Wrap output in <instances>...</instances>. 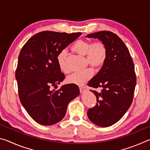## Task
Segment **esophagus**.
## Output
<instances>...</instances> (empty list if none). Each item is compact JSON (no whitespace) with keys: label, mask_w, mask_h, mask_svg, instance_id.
Here are the masks:
<instances>
[{"label":"esophagus","mask_w":150,"mask_h":150,"mask_svg":"<svg viewBox=\"0 0 150 150\" xmlns=\"http://www.w3.org/2000/svg\"><path fill=\"white\" fill-rule=\"evenodd\" d=\"M79 89H80V92H81V93H84V92H85L86 91H87V88H86V87H81L79 88Z\"/></svg>","instance_id":"34e87169"}]
</instances>
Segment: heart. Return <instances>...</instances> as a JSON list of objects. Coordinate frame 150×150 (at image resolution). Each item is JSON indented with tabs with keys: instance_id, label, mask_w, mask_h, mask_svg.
<instances>
[{
	"instance_id": "heart-1",
	"label": "heart",
	"mask_w": 150,
	"mask_h": 150,
	"mask_svg": "<svg viewBox=\"0 0 150 150\" xmlns=\"http://www.w3.org/2000/svg\"><path fill=\"white\" fill-rule=\"evenodd\" d=\"M71 50L76 54L85 56L86 63L89 64L94 69H99L105 64L107 58V48L103 42H92L85 40H79L71 46ZM57 62L59 69L63 73L69 71L66 65V54L62 51L57 55ZM93 75V71L88 68L79 72H75L67 78V83L79 86H82L89 81Z\"/></svg>"
}]
</instances>
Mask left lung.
Instances as JSON below:
<instances>
[{
    "instance_id": "8db88e82",
    "label": "left lung",
    "mask_w": 150,
    "mask_h": 150,
    "mask_svg": "<svg viewBox=\"0 0 150 150\" xmlns=\"http://www.w3.org/2000/svg\"><path fill=\"white\" fill-rule=\"evenodd\" d=\"M86 37L98 38L107 48L105 64L88 83L89 87H100L102 91L98 93L91 90L97 103L87 112L93 123L107 127L120 120L132 103L136 83L134 65L128 49L116 34L100 31Z\"/></svg>"
}]
</instances>
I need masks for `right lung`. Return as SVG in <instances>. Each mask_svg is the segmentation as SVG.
Returning a JSON list of instances; mask_svg holds the SVG:
<instances>
[{"label":"right lung","instance_id":"1","mask_svg":"<svg viewBox=\"0 0 150 150\" xmlns=\"http://www.w3.org/2000/svg\"><path fill=\"white\" fill-rule=\"evenodd\" d=\"M82 34L52 31L38 33L28 40L18 56L16 79L20 100L36 122L50 126L64 117L67 105L79 95L77 85L52 90L65 78L57 64L58 54Z\"/></svg>","mask_w":150,"mask_h":150}]
</instances>
